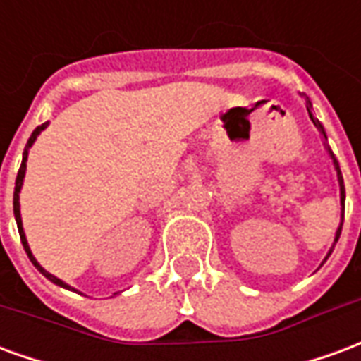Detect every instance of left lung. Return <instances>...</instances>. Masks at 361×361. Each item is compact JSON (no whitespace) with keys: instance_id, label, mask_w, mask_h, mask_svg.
Returning <instances> with one entry per match:
<instances>
[{"instance_id":"obj_1","label":"left lung","mask_w":361,"mask_h":361,"mask_svg":"<svg viewBox=\"0 0 361 361\" xmlns=\"http://www.w3.org/2000/svg\"><path fill=\"white\" fill-rule=\"evenodd\" d=\"M307 111H310V118H311V121H313V126L317 127L319 131H321V133H323V137H325V139H326L325 129H323V126H321V123H319V119H317V118H313V114H311V102H310V100H307ZM326 150H329V154H331V158H333L334 170H336V178H338V185H341V204H342V214H341V226H338V230H336V235H334V243H336V242H338V238H341V232H342V220H344V199H346V193H344V180H342L341 166H338V162H336V158H334L333 150L329 149V147H326ZM333 247H334V245H333ZM333 247H331V251H329V253H326L325 261H326V259H329V255H331V253H333Z\"/></svg>"}]
</instances>
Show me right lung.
I'll list each match as a JSON object with an SVG mask.
<instances>
[{"label":"right lung","instance_id":"obj_1","mask_svg":"<svg viewBox=\"0 0 361 361\" xmlns=\"http://www.w3.org/2000/svg\"><path fill=\"white\" fill-rule=\"evenodd\" d=\"M46 126L48 123H42V126H38L32 131V135H30V139H28L27 147H25V152H23V162H20V168L19 172H17V180H15V193H13V212H15V220H17V228H19V235H20V242H23V247H25V251H27L28 259L32 261V265L38 269V271L42 272L44 276L48 280H51L54 284H58V286L61 288H67V290H73V292H77L75 288H71L69 284H66L63 280H59L58 276H54V274H50V272L46 271L38 261L35 259V255H32V251H30V247H28V242H27V235H25V230H23V220H20V203H19V193H20V188H23V180H25V172H27V158H28V149L35 145L36 137L40 135V131H44L46 129Z\"/></svg>","mask_w":361,"mask_h":361}]
</instances>
